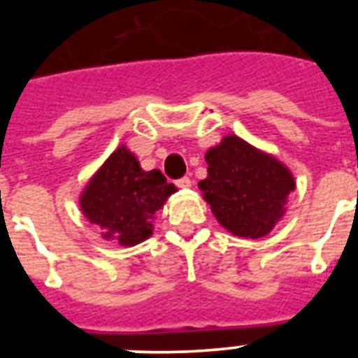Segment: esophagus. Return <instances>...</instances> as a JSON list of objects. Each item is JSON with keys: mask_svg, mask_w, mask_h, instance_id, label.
I'll list each match as a JSON object with an SVG mask.
<instances>
[{"mask_svg": "<svg viewBox=\"0 0 358 358\" xmlns=\"http://www.w3.org/2000/svg\"><path fill=\"white\" fill-rule=\"evenodd\" d=\"M176 185H177V188L186 189V188H189V186H192V179H189V177H181V179H177Z\"/></svg>", "mask_w": 358, "mask_h": 358, "instance_id": "esophagus-1", "label": "esophagus"}]
</instances>
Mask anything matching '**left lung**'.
Here are the masks:
<instances>
[{
	"label": "left lung",
	"instance_id": "8db88e82",
	"mask_svg": "<svg viewBox=\"0 0 358 358\" xmlns=\"http://www.w3.org/2000/svg\"><path fill=\"white\" fill-rule=\"evenodd\" d=\"M208 177L199 182L217 220L242 238H262L285 213L292 173L276 157L227 136L206 154Z\"/></svg>",
	"mask_w": 358,
	"mask_h": 358
}]
</instances>
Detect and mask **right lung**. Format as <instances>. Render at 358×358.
<instances>
[{
	"label": "right lung",
	"mask_w": 358,
	"mask_h": 358,
	"mask_svg": "<svg viewBox=\"0 0 358 358\" xmlns=\"http://www.w3.org/2000/svg\"><path fill=\"white\" fill-rule=\"evenodd\" d=\"M176 186L159 170L143 172L131 152L120 147L84 189L80 208L103 238L136 245L152 235L150 218L163 208Z\"/></svg>",
	"instance_id": "right-lung-1"
}]
</instances>
